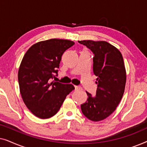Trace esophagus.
Here are the masks:
<instances>
[{
  "instance_id": "esophagus-1",
  "label": "esophagus",
  "mask_w": 147,
  "mask_h": 147,
  "mask_svg": "<svg viewBox=\"0 0 147 147\" xmlns=\"http://www.w3.org/2000/svg\"><path fill=\"white\" fill-rule=\"evenodd\" d=\"M75 89L76 90H82V87H80V86H75Z\"/></svg>"
}]
</instances>
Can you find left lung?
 Masks as SVG:
<instances>
[{
  "instance_id": "1",
  "label": "left lung",
  "mask_w": 147,
  "mask_h": 147,
  "mask_svg": "<svg viewBox=\"0 0 147 147\" xmlns=\"http://www.w3.org/2000/svg\"><path fill=\"white\" fill-rule=\"evenodd\" d=\"M94 54L93 71L97 76L98 88L95 97L86 92L88 98L81 105L84 115L94 122L108 117L116 109L125 89L126 73L120 51L104 41H78Z\"/></svg>"
}]
</instances>
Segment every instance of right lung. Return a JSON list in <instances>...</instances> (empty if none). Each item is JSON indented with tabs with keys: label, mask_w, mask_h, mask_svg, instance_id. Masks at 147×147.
I'll return each mask as SVG.
<instances>
[{
	"label": "right lung",
	"mask_w": 147,
	"mask_h": 147,
	"mask_svg": "<svg viewBox=\"0 0 147 147\" xmlns=\"http://www.w3.org/2000/svg\"><path fill=\"white\" fill-rule=\"evenodd\" d=\"M71 40L51 39L34 44L27 50L18 71L20 93L30 111L41 119L53 116L66 96L75 89L71 84L50 82L59 67L64 51L74 45Z\"/></svg>",
	"instance_id": "obj_1"
}]
</instances>
